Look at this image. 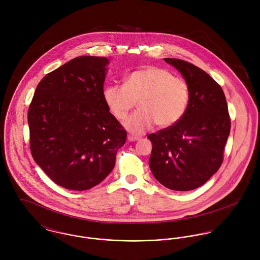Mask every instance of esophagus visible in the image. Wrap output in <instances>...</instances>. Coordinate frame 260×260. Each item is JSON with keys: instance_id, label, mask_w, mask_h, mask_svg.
Here are the masks:
<instances>
[{"instance_id": "34e87169", "label": "esophagus", "mask_w": 260, "mask_h": 260, "mask_svg": "<svg viewBox=\"0 0 260 260\" xmlns=\"http://www.w3.org/2000/svg\"><path fill=\"white\" fill-rule=\"evenodd\" d=\"M140 138L139 137H135V136H132V135H129L128 136V140L131 141V142H134V141H138Z\"/></svg>"}]
</instances>
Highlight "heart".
<instances>
[{"instance_id": "b5f03b06", "label": "heart", "mask_w": 260, "mask_h": 260, "mask_svg": "<svg viewBox=\"0 0 260 260\" xmlns=\"http://www.w3.org/2000/svg\"><path fill=\"white\" fill-rule=\"evenodd\" d=\"M104 102L112 115L123 120L136 102L139 110L127 118L123 126L134 135H141L156 123L160 128L177 124L185 115L190 90L185 81L169 70L148 66L128 75L124 85L104 89Z\"/></svg>"}]
</instances>
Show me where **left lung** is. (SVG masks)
<instances>
[{"mask_svg":"<svg viewBox=\"0 0 260 260\" xmlns=\"http://www.w3.org/2000/svg\"><path fill=\"white\" fill-rule=\"evenodd\" d=\"M164 61L185 79L190 102L177 124L149 134V166L162 185L189 191L206 183L221 166L230 117L222 88L205 71L179 59Z\"/></svg>","mask_w":260,"mask_h":260,"instance_id":"1","label":"left lung"}]
</instances>
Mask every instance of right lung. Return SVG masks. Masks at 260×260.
I'll return each mask as SVG.
<instances>
[{
	"label": "right lung",
	"instance_id": "add662e5",
	"mask_svg": "<svg viewBox=\"0 0 260 260\" xmlns=\"http://www.w3.org/2000/svg\"><path fill=\"white\" fill-rule=\"evenodd\" d=\"M109 60L81 56L46 75L29 107L30 149L58 185L87 190L115 166L126 130L108 110L104 81Z\"/></svg>",
	"mask_w": 260,
	"mask_h": 260
}]
</instances>
